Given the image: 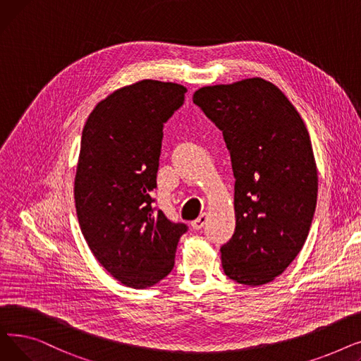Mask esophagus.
<instances>
[{"mask_svg": "<svg viewBox=\"0 0 361 361\" xmlns=\"http://www.w3.org/2000/svg\"><path fill=\"white\" fill-rule=\"evenodd\" d=\"M206 221H207V214H202L197 219H195V221L192 222L193 230H200L202 226L206 224Z\"/></svg>", "mask_w": 361, "mask_h": 361, "instance_id": "1", "label": "esophagus"}]
</instances>
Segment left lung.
I'll return each mask as SVG.
<instances>
[{"label":"left lung","instance_id":"1","mask_svg":"<svg viewBox=\"0 0 361 361\" xmlns=\"http://www.w3.org/2000/svg\"><path fill=\"white\" fill-rule=\"evenodd\" d=\"M193 102L230 150L235 231L221 247L230 279L257 287L297 257L310 231L317 169L309 131L294 105L260 78L200 87Z\"/></svg>","mask_w":361,"mask_h":361}]
</instances>
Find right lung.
<instances>
[{"mask_svg":"<svg viewBox=\"0 0 361 361\" xmlns=\"http://www.w3.org/2000/svg\"><path fill=\"white\" fill-rule=\"evenodd\" d=\"M177 83L142 80L101 101L83 127L74 180L82 234L126 287L147 288L174 268L183 222L154 206L164 124L184 104Z\"/></svg>","mask_w":361,"mask_h":361,"instance_id":"add662e5","label":"right lung"}]
</instances>
